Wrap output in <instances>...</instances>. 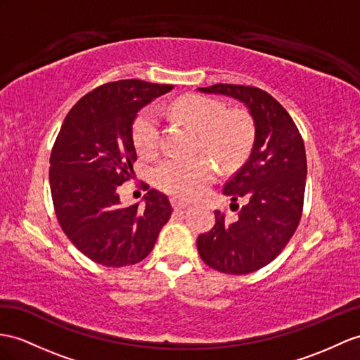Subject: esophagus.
Segmentation results:
<instances>
[{
    "mask_svg": "<svg viewBox=\"0 0 360 360\" xmlns=\"http://www.w3.org/2000/svg\"><path fill=\"white\" fill-rule=\"evenodd\" d=\"M171 203H172L174 209H185V207H188V206H189L188 201H185V200H180V198H177V197L171 198Z\"/></svg>",
    "mask_w": 360,
    "mask_h": 360,
    "instance_id": "34e87169",
    "label": "esophagus"
}]
</instances>
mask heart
<instances>
[{"label": "heart", "instance_id": "1", "mask_svg": "<svg viewBox=\"0 0 360 360\" xmlns=\"http://www.w3.org/2000/svg\"><path fill=\"white\" fill-rule=\"evenodd\" d=\"M180 119L198 131V148L215 155L224 166L240 163L250 151L255 127L248 111L227 110L220 101L206 96H186L174 103ZM137 151L153 155L160 145V119L155 108L148 107L133 125ZM215 162L206 154L194 157L171 155L154 171L157 186L181 198H194L215 177Z\"/></svg>", "mask_w": 360, "mask_h": 360}]
</instances>
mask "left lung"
I'll list each match as a JSON object with an SVG mask.
<instances>
[{"label": "left lung", "instance_id": "8db88e82", "mask_svg": "<svg viewBox=\"0 0 360 360\" xmlns=\"http://www.w3.org/2000/svg\"><path fill=\"white\" fill-rule=\"evenodd\" d=\"M201 93L224 94L246 105L255 125L248 162L223 194L246 201L233 220L215 210V224L197 238L205 264L229 275L252 274L274 261L301 221L307 179L304 140L275 98L250 85L215 84Z\"/></svg>", "mask_w": 360, "mask_h": 360}]
</instances>
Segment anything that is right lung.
<instances>
[{"mask_svg":"<svg viewBox=\"0 0 360 360\" xmlns=\"http://www.w3.org/2000/svg\"><path fill=\"white\" fill-rule=\"evenodd\" d=\"M172 89L139 79L101 85L73 105L59 129L49 171L55 212L68 240L98 264L145 259L172 214L155 189L146 192L143 207L122 206L117 194L134 172L137 112Z\"/></svg>","mask_w":360,"mask_h":360,"instance_id":"right-lung-1","label":"right lung"}]
</instances>
